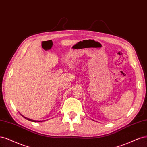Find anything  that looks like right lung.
Masks as SVG:
<instances>
[{
	"label": "right lung",
	"mask_w": 147,
	"mask_h": 147,
	"mask_svg": "<svg viewBox=\"0 0 147 147\" xmlns=\"http://www.w3.org/2000/svg\"><path fill=\"white\" fill-rule=\"evenodd\" d=\"M23 117H24L26 119H27V120H28L29 121H34V122H36V121H35V120H31V119H29V118H26V117H24L22 115H21Z\"/></svg>",
	"instance_id": "right-lung-1"
}]
</instances>
